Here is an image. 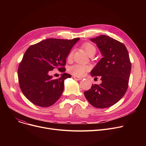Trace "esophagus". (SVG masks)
Returning <instances> with one entry per match:
<instances>
[{
	"label": "esophagus",
	"mask_w": 146,
	"mask_h": 146,
	"mask_svg": "<svg viewBox=\"0 0 146 146\" xmlns=\"http://www.w3.org/2000/svg\"><path fill=\"white\" fill-rule=\"evenodd\" d=\"M73 78H74V79L77 80H82V78H80V77H78V76H73Z\"/></svg>",
	"instance_id": "1"
}]
</instances>
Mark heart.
<instances>
[{
	"label": "heart",
	"mask_w": 146,
	"mask_h": 146,
	"mask_svg": "<svg viewBox=\"0 0 146 146\" xmlns=\"http://www.w3.org/2000/svg\"><path fill=\"white\" fill-rule=\"evenodd\" d=\"M82 47L85 49L86 53L89 55V56L92 54H95L96 48L95 46L89 42L84 43L82 45ZM73 56V51H71L69 52L67 56L68 60L72 59ZM68 72L73 75L76 76H82L85 74L88 71L90 70V67L88 66L83 65L80 64H75L68 67Z\"/></svg>",
	"instance_id": "b5f03b06"
}]
</instances>
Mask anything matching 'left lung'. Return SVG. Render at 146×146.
<instances>
[{"label":"left lung","instance_id":"1","mask_svg":"<svg viewBox=\"0 0 146 146\" xmlns=\"http://www.w3.org/2000/svg\"><path fill=\"white\" fill-rule=\"evenodd\" d=\"M90 40L96 43L103 56L90 74L101 76L102 83L92 85L84 95L95 108H108L118 102L128 89L131 69L128 52L124 44L105 35Z\"/></svg>","mask_w":146,"mask_h":146}]
</instances>
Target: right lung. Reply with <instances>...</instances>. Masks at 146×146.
Listing matches in <instances>:
<instances>
[{"label": "right lung", "mask_w": 146, "mask_h": 146, "mask_svg": "<svg viewBox=\"0 0 146 146\" xmlns=\"http://www.w3.org/2000/svg\"><path fill=\"white\" fill-rule=\"evenodd\" d=\"M79 39L48 38L28 47L19 65L18 76L20 88L30 102L48 107L60 98L64 80L71 75L64 73L60 78L53 79L49 72L55 68L61 72L66 71V59Z\"/></svg>", "instance_id": "add662e5"}]
</instances>
